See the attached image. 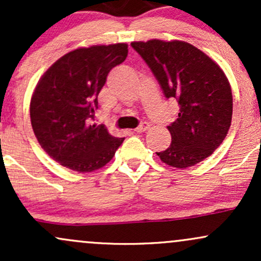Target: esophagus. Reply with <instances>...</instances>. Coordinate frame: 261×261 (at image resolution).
<instances>
[{
	"instance_id": "esophagus-1",
	"label": "esophagus",
	"mask_w": 261,
	"mask_h": 261,
	"mask_svg": "<svg viewBox=\"0 0 261 261\" xmlns=\"http://www.w3.org/2000/svg\"><path fill=\"white\" fill-rule=\"evenodd\" d=\"M148 128H149L148 122H142L139 127L135 128V131H136V133H145V131H147Z\"/></svg>"
}]
</instances>
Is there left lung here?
Listing matches in <instances>:
<instances>
[{"instance_id":"obj_1","label":"left lung","mask_w":261,"mask_h":261,"mask_svg":"<svg viewBox=\"0 0 261 261\" xmlns=\"http://www.w3.org/2000/svg\"><path fill=\"white\" fill-rule=\"evenodd\" d=\"M166 98H175L178 118L167 126L172 143L157 152L163 163L188 168L222 143L232 121V89L222 68L194 45L180 40L134 41Z\"/></svg>"}]
</instances>
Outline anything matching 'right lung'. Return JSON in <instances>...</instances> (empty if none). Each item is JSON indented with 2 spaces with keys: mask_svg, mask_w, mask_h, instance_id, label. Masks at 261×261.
Returning a JSON list of instances; mask_svg holds the SVG:
<instances>
[{
  "mask_svg": "<svg viewBox=\"0 0 261 261\" xmlns=\"http://www.w3.org/2000/svg\"><path fill=\"white\" fill-rule=\"evenodd\" d=\"M127 44L80 47L60 58L39 80L31 100L39 145L61 166L86 173L112 161L124 139L104 125H89L98 94L113 67L127 56Z\"/></svg>",
  "mask_w": 261,
  "mask_h": 261,
  "instance_id": "1",
  "label": "right lung"
}]
</instances>
